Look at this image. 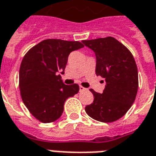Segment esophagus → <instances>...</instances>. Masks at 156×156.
<instances>
[{
	"mask_svg": "<svg viewBox=\"0 0 156 156\" xmlns=\"http://www.w3.org/2000/svg\"><path fill=\"white\" fill-rule=\"evenodd\" d=\"M79 91H87V88H85V87H83V86H79Z\"/></svg>",
	"mask_w": 156,
	"mask_h": 156,
	"instance_id": "esophagus-1",
	"label": "esophagus"
}]
</instances>
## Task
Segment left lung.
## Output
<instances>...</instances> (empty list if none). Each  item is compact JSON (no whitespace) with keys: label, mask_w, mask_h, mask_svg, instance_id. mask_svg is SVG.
<instances>
[{"label":"left lung","mask_w":156,"mask_h":156,"mask_svg":"<svg viewBox=\"0 0 156 156\" xmlns=\"http://www.w3.org/2000/svg\"><path fill=\"white\" fill-rule=\"evenodd\" d=\"M83 43L95 52L96 73L105 82L101 94L90 89L94 101L86 106V113L103 123L118 120L130 109L136 98L138 73L135 59L129 50L112 37L83 40Z\"/></svg>","instance_id":"obj_1"}]
</instances>
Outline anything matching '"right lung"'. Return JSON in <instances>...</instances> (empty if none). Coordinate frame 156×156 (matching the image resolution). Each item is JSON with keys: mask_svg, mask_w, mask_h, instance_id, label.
<instances>
[{"mask_svg": "<svg viewBox=\"0 0 156 156\" xmlns=\"http://www.w3.org/2000/svg\"><path fill=\"white\" fill-rule=\"evenodd\" d=\"M79 41L46 39L31 48L20 69V90L29 112L42 123L57 120L69 97L79 91L78 84L65 85L59 74L65 73L69 55L83 48Z\"/></svg>", "mask_w": 156, "mask_h": 156, "instance_id": "add662e5", "label": "right lung"}]
</instances>
